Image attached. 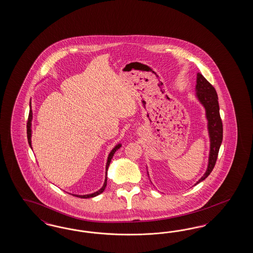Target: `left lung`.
I'll return each mask as SVG.
<instances>
[{"label": "left lung", "mask_w": 253, "mask_h": 253, "mask_svg": "<svg viewBox=\"0 0 253 253\" xmlns=\"http://www.w3.org/2000/svg\"><path fill=\"white\" fill-rule=\"evenodd\" d=\"M195 91L197 99L205 109L208 133L210 138V153L208 160L207 169L202 177L195 184L196 185L202 182L203 180H205L214 168L218 152L222 144V123L220 117L218 95L215 91L214 87L199 72L197 74V84ZM147 175L149 177L148 170Z\"/></svg>", "instance_id": "1"}]
</instances>
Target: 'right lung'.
<instances>
[{
	"label": "right lung",
	"instance_id": "obj_1",
	"mask_svg": "<svg viewBox=\"0 0 253 253\" xmlns=\"http://www.w3.org/2000/svg\"><path fill=\"white\" fill-rule=\"evenodd\" d=\"M31 122H32V110H31V102H30V114H29V120H28V123H27V135H28L29 145H30L31 149H32V146H31V134H32V130H31ZM121 147H122V144H121V143L117 144V145L113 147V149L110 151V153L108 154L107 164H106V177H105V182H104L103 186L100 188L98 191L94 192V193H92V194H87V195H76V194H71V195H73V196H75V197H78V198H81V199H90V198L96 197V196L100 195L101 193H103L104 190H105V188H106V186H107V169H108V167H109L110 161L112 160V158H113V156H114V154H115L116 151H117L119 148H121Z\"/></svg>",
	"mask_w": 253,
	"mask_h": 253
}]
</instances>
